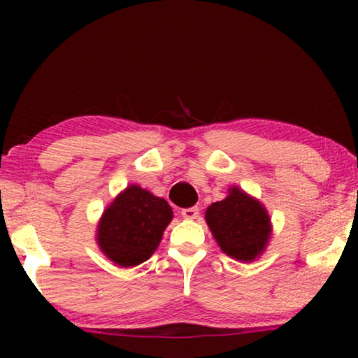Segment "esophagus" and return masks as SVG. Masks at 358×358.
Instances as JSON below:
<instances>
[{
	"instance_id": "34e87169",
	"label": "esophagus",
	"mask_w": 358,
	"mask_h": 358,
	"mask_svg": "<svg viewBox=\"0 0 358 358\" xmlns=\"http://www.w3.org/2000/svg\"><path fill=\"white\" fill-rule=\"evenodd\" d=\"M199 213H200L199 207H189V208H184L182 212H180V215H182L185 220H195L199 217Z\"/></svg>"
}]
</instances>
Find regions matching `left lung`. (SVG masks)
Listing matches in <instances>:
<instances>
[{
  "instance_id": "8db88e82",
  "label": "left lung",
  "mask_w": 358,
  "mask_h": 358,
  "mask_svg": "<svg viewBox=\"0 0 358 358\" xmlns=\"http://www.w3.org/2000/svg\"><path fill=\"white\" fill-rule=\"evenodd\" d=\"M205 220L222 251L238 261H254L271 234V220L262 205L236 187L210 205Z\"/></svg>"
}]
</instances>
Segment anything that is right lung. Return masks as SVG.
<instances>
[{
  "label": "right lung",
  "mask_w": 358,
  "mask_h": 358,
  "mask_svg": "<svg viewBox=\"0 0 358 358\" xmlns=\"http://www.w3.org/2000/svg\"><path fill=\"white\" fill-rule=\"evenodd\" d=\"M171 220L173 210L164 199L130 185L102 215L97 243L119 266H138L156 251Z\"/></svg>",
  "instance_id": "right-lung-1"
}]
</instances>
